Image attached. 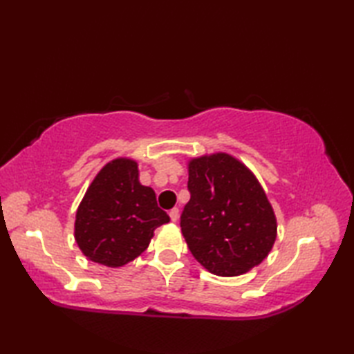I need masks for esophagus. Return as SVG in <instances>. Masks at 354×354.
I'll return each instance as SVG.
<instances>
[{
	"label": "esophagus",
	"instance_id": "34e87169",
	"mask_svg": "<svg viewBox=\"0 0 354 354\" xmlns=\"http://www.w3.org/2000/svg\"><path fill=\"white\" fill-rule=\"evenodd\" d=\"M169 216H170L171 222H178V219H179V209H178V208H173V209H170Z\"/></svg>",
	"mask_w": 354,
	"mask_h": 354
}]
</instances>
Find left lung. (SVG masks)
Masks as SVG:
<instances>
[{
  "mask_svg": "<svg viewBox=\"0 0 354 354\" xmlns=\"http://www.w3.org/2000/svg\"><path fill=\"white\" fill-rule=\"evenodd\" d=\"M190 201L181 216L189 250L208 272L237 277L265 260L277 217L259 179L227 152L190 158Z\"/></svg>",
  "mask_w": 354,
  "mask_h": 354,
  "instance_id": "obj_1",
  "label": "left lung"
}]
</instances>
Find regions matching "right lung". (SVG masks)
Returning a JSON list of instances; mask_svg holds the SVG:
<instances>
[{
    "instance_id": "obj_1",
    "label": "right lung",
    "mask_w": 354,
    "mask_h": 354,
    "mask_svg": "<svg viewBox=\"0 0 354 354\" xmlns=\"http://www.w3.org/2000/svg\"><path fill=\"white\" fill-rule=\"evenodd\" d=\"M167 222L155 192L140 183L138 162L118 156L89 184L76 213L74 239L88 260L120 268L145 252L155 230Z\"/></svg>"
}]
</instances>
